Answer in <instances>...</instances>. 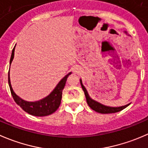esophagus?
<instances>
[{"label":"esophagus","instance_id":"esophagus-1","mask_svg":"<svg viewBox=\"0 0 148 148\" xmlns=\"http://www.w3.org/2000/svg\"><path fill=\"white\" fill-rule=\"evenodd\" d=\"M74 72H76V73H79L80 69H79L78 67H74Z\"/></svg>","mask_w":148,"mask_h":148}]
</instances>
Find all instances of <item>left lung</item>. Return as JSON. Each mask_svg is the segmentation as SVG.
<instances>
[{
    "label": "left lung",
    "instance_id": "left-lung-1",
    "mask_svg": "<svg viewBox=\"0 0 148 148\" xmlns=\"http://www.w3.org/2000/svg\"><path fill=\"white\" fill-rule=\"evenodd\" d=\"M80 83H81V86L82 87V90L83 91H84V95H85L87 104H88V106H90L93 110H95L96 112L100 113V114H113V113L119 112V111L122 110L123 109L127 108L128 106H130V103L125 105V106H119V107H110V106H105V105H103L102 103H98L97 101L93 100L92 98L90 97L88 92H87V90H86L85 87L83 85L81 79H80Z\"/></svg>",
    "mask_w": 148,
    "mask_h": 148
}]
</instances>
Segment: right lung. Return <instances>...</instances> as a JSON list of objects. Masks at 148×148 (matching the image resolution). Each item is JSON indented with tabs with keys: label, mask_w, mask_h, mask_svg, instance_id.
Listing matches in <instances>:
<instances>
[{
	"label": "right lung",
	"mask_w": 148,
	"mask_h": 148,
	"mask_svg": "<svg viewBox=\"0 0 148 148\" xmlns=\"http://www.w3.org/2000/svg\"><path fill=\"white\" fill-rule=\"evenodd\" d=\"M14 51L15 47L14 48L11 53V59H10V66H11V62L14 57ZM71 74L69 72L68 74L65 76L61 81L58 82L56 87L54 90L48 95L47 97L34 102H29L23 100L21 97H18L13 90L10 81V74L8 71V84H9L10 90H11V95L14 98V101L18 104L25 112L28 113L29 114L35 116H45L52 114L54 113L59 107L61 104V98H62V91L65 87L66 82L67 78Z\"/></svg>",
	"instance_id": "1"
}]
</instances>
